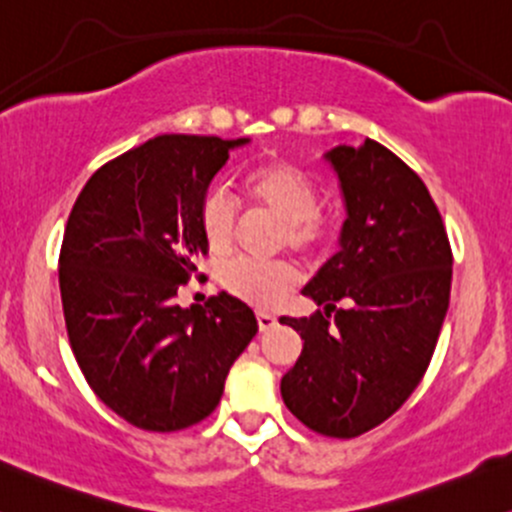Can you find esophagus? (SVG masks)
Returning a JSON list of instances; mask_svg holds the SVG:
<instances>
[{
  "instance_id": "34e87169",
  "label": "esophagus",
  "mask_w": 512,
  "mask_h": 512,
  "mask_svg": "<svg viewBox=\"0 0 512 512\" xmlns=\"http://www.w3.org/2000/svg\"><path fill=\"white\" fill-rule=\"evenodd\" d=\"M256 321H258V329H261V331L273 329V326L278 324V319H275L273 314H268V312H258L256 314Z\"/></svg>"
}]
</instances>
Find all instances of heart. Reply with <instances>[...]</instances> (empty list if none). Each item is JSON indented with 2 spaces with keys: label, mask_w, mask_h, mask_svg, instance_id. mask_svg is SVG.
<instances>
[{
  "label": "heart",
  "mask_w": 512,
  "mask_h": 512,
  "mask_svg": "<svg viewBox=\"0 0 512 512\" xmlns=\"http://www.w3.org/2000/svg\"><path fill=\"white\" fill-rule=\"evenodd\" d=\"M241 195L249 205L271 210L280 217V241L300 254H314L331 234L329 212L319 205V183L285 159H266L251 166L241 181ZM200 237L212 254H225L232 246L237 203L222 188H210L200 198ZM222 285L239 300L271 309L285 300L295 285V268L287 261H251L234 258L222 268Z\"/></svg>",
  "instance_id": "1"
}]
</instances>
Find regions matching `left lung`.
<instances>
[{
  "instance_id": "1",
  "label": "left lung",
  "mask_w": 512,
  "mask_h": 512,
  "mask_svg": "<svg viewBox=\"0 0 512 512\" xmlns=\"http://www.w3.org/2000/svg\"><path fill=\"white\" fill-rule=\"evenodd\" d=\"M326 159L348 217L341 251L302 290L324 309L280 319L304 341L280 394L314 433L346 440L387 421L426 375L450 304L452 249L426 183L394 152L365 140Z\"/></svg>"
}]
</instances>
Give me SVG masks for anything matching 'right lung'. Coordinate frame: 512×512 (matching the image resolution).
Instances as JSON below:
<instances>
[{
	"mask_svg": "<svg viewBox=\"0 0 512 512\" xmlns=\"http://www.w3.org/2000/svg\"><path fill=\"white\" fill-rule=\"evenodd\" d=\"M246 142L159 135L96 169L72 205L60 249L67 336L94 394L135 428L171 433L208 418L258 331L227 292L176 304L208 251L200 198Z\"/></svg>",
	"mask_w": 512,
	"mask_h": 512,
	"instance_id": "right-lung-1",
	"label": "right lung"
}]
</instances>
